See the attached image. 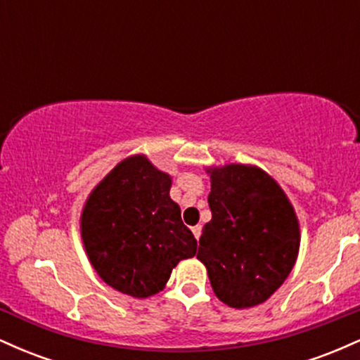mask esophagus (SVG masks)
I'll return each mask as SVG.
<instances>
[{"label":"esophagus","instance_id":"esophagus-1","mask_svg":"<svg viewBox=\"0 0 360 360\" xmlns=\"http://www.w3.org/2000/svg\"><path fill=\"white\" fill-rule=\"evenodd\" d=\"M193 235L194 237H196V240H200V237H201V225H196V226H193Z\"/></svg>","mask_w":360,"mask_h":360}]
</instances>
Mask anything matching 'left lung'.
Masks as SVG:
<instances>
[{"mask_svg": "<svg viewBox=\"0 0 360 360\" xmlns=\"http://www.w3.org/2000/svg\"><path fill=\"white\" fill-rule=\"evenodd\" d=\"M212 221L196 257L218 300L232 308L264 303L295 266L300 229L295 210L272 177L257 167L210 169Z\"/></svg>", "mask_w": 360, "mask_h": 360, "instance_id": "left-lung-1", "label": "left lung"}]
</instances>
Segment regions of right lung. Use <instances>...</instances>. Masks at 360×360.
I'll list each match as a JSON object with an SVG mask.
<instances>
[{
	"instance_id": "right-lung-1",
	"label": "right lung",
	"mask_w": 360,
	"mask_h": 360,
	"mask_svg": "<svg viewBox=\"0 0 360 360\" xmlns=\"http://www.w3.org/2000/svg\"><path fill=\"white\" fill-rule=\"evenodd\" d=\"M171 177L143 155L120 162L91 193L82 212V242L100 278L120 292L155 295L196 238L169 198Z\"/></svg>"
}]
</instances>
